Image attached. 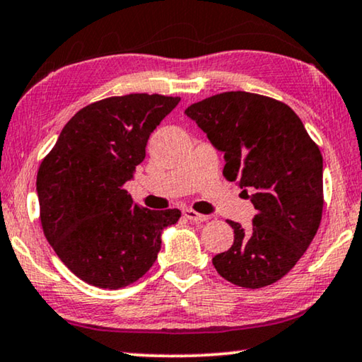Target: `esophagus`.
Instances as JSON below:
<instances>
[{
    "label": "esophagus",
    "mask_w": 362,
    "mask_h": 362,
    "mask_svg": "<svg viewBox=\"0 0 362 362\" xmlns=\"http://www.w3.org/2000/svg\"><path fill=\"white\" fill-rule=\"evenodd\" d=\"M183 216H185L187 219H190L192 223H195V224H199V223H204V221H208V216L199 214L197 211H193V209H190V208L183 209Z\"/></svg>",
    "instance_id": "34e87169"
}]
</instances>
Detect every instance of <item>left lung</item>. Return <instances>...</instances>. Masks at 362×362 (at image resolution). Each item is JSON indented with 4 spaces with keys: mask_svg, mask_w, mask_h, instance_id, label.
Listing matches in <instances>:
<instances>
[{
    "mask_svg": "<svg viewBox=\"0 0 362 362\" xmlns=\"http://www.w3.org/2000/svg\"><path fill=\"white\" fill-rule=\"evenodd\" d=\"M187 117L224 153L223 174L257 209L213 265L240 288H263L291 272L317 234L323 209V159L300 118L272 97L230 90L192 104ZM251 195H248V192Z\"/></svg>",
    "mask_w": 362,
    "mask_h": 362,
    "instance_id": "obj_1",
    "label": "left lung"
}]
</instances>
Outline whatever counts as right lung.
Listing matches in <instances>:
<instances>
[{
	"label": "right lung",
	"mask_w": 362,
	"mask_h": 362,
	"mask_svg": "<svg viewBox=\"0 0 362 362\" xmlns=\"http://www.w3.org/2000/svg\"><path fill=\"white\" fill-rule=\"evenodd\" d=\"M180 97L128 94L81 109L37 174L42 229L78 278L102 289L138 281L158 258L179 209L138 206L123 188L146 156L149 134Z\"/></svg>",
	"instance_id": "add662e5"
}]
</instances>
